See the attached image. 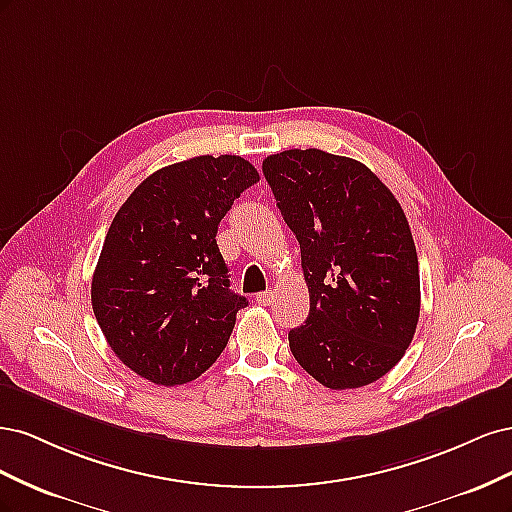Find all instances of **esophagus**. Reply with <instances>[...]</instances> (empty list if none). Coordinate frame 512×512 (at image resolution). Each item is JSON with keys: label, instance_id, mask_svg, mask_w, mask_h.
<instances>
[{"label": "esophagus", "instance_id": "1", "mask_svg": "<svg viewBox=\"0 0 512 512\" xmlns=\"http://www.w3.org/2000/svg\"><path fill=\"white\" fill-rule=\"evenodd\" d=\"M256 303L258 305H271L273 303V292H258L256 294Z\"/></svg>", "mask_w": 512, "mask_h": 512}]
</instances>
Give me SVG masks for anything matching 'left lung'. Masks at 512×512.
Here are the masks:
<instances>
[{"instance_id": "8db88e82", "label": "left lung", "mask_w": 512, "mask_h": 512, "mask_svg": "<svg viewBox=\"0 0 512 512\" xmlns=\"http://www.w3.org/2000/svg\"><path fill=\"white\" fill-rule=\"evenodd\" d=\"M262 173L309 288V316L288 333L294 359L333 391L376 382L406 354L421 312L404 209L365 164L322 149L275 153Z\"/></svg>"}]
</instances>
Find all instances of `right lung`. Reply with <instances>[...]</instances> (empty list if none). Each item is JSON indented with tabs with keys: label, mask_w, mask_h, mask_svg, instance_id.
I'll use <instances>...</instances> for the list:
<instances>
[{
	"label": "right lung",
	"mask_w": 512,
	"mask_h": 512,
	"mask_svg": "<svg viewBox=\"0 0 512 512\" xmlns=\"http://www.w3.org/2000/svg\"><path fill=\"white\" fill-rule=\"evenodd\" d=\"M239 156H198L149 175L117 211L91 280L108 346L162 386L207 371L247 299L228 286L215 243L226 211L258 181Z\"/></svg>",
	"instance_id": "1"
}]
</instances>
